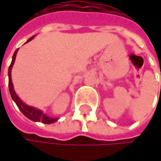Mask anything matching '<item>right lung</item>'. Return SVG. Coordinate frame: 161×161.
Instances as JSON below:
<instances>
[{
    "label": "right lung",
    "mask_w": 161,
    "mask_h": 161,
    "mask_svg": "<svg viewBox=\"0 0 161 161\" xmlns=\"http://www.w3.org/2000/svg\"><path fill=\"white\" fill-rule=\"evenodd\" d=\"M34 36L31 37L28 41L30 42L31 40L33 39ZM18 49H16L13 55V58H12V62L9 66V69H8V77H9V81H8V86H9V91H10V94H11V97L13 99V101L16 103V104L17 105L18 109L21 111V113L26 116L28 117L29 119L32 120V121H35V122H42V123H45V124H51V123H54L58 120V118H52L48 115H47L46 114H44L43 111L35 108V107H32V106H30V105H27L26 103H24L20 99L19 97L16 95V91L14 89V86H13V83H12V77H11V70H12V67L14 65V62H15V59H16V53H17Z\"/></svg>",
    "instance_id": "obj_1"
}]
</instances>
